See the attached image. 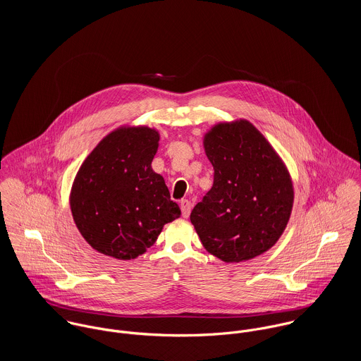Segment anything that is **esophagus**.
Returning a JSON list of instances; mask_svg holds the SVG:
<instances>
[{
  "mask_svg": "<svg viewBox=\"0 0 361 361\" xmlns=\"http://www.w3.org/2000/svg\"><path fill=\"white\" fill-rule=\"evenodd\" d=\"M180 209H182V215L185 218H188L189 214H190V209H192V203L189 200H182L180 202Z\"/></svg>",
  "mask_w": 361,
  "mask_h": 361,
  "instance_id": "obj_1",
  "label": "esophagus"
}]
</instances>
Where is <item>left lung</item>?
<instances>
[{
    "mask_svg": "<svg viewBox=\"0 0 361 361\" xmlns=\"http://www.w3.org/2000/svg\"><path fill=\"white\" fill-rule=\"evenodd\" d=\"M214 183L190 221L208 253L240 262L269 250L283 233L293 207L286 165L246 119L221 122L204 135Z\"/></svg>",
    "mask_w": 361,
    "mask_h": 361,
    "instance_id": "8db88e82",
    "label": "left lung"
}]
</instances>
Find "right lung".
Masks as SVG:
<instances>
[{"label":"right lung","instance_id":"right-lung-1","mask_svg":"<svg viewBox=\"0 0 361 361\" xmlns=\"http://www.w3.org/2000/svg\"><path fill=\"white\" fill-rule=\"evenodd\" d=\"M159 133L122 126L106 135L80 165L69 196L73 221L99 253L132 259L152 247L165 224L180 216L152 161Z\"/></svg>","mask_w":361,"mask_h":361}]
</instances>
